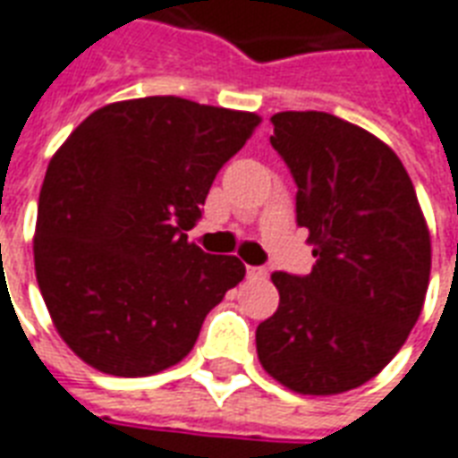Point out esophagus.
I'll return each mask as SVG.
<instances>
[{
	"instance_id": "1",
	"label": "esophagus",
	"mask_w": 458,
	"mask_h": 458,
	"mask_svg": "<svg viewBox=\"0 0 458 458\" xmlns=\"http://www.w3.org/2000/svg\"><path fill=\"white\" fill-rule=\"evenodd\" d=\"M267 267H247V276L250 279H267Z\"/></svg>"
}]
</instances>
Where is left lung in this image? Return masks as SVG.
<instances>
[{"label": "left lung", "instance_id": "left-lung-1", "mask_svg": "<svg viewBox=\"0 0 458 458\" xmlns=\"http://www.w3.org/2000/svg\"><path fill=\"white\" fill-rule=\"evenodd\" d=\"M272 125L315 267L272 274L279 308L257 327V357L289 391L337 395L381 374L418 323L428 220L403 162L374 133L325 111H281Z\"/></svg>", "mask_w": 458, "mask_h": 458}]
</instances>
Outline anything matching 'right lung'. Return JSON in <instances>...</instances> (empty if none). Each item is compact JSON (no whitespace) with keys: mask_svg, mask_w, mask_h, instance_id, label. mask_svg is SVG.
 <instances>
[{"mask_svg":"<svg viewBox=\"0 0 458 458\" xmlns=\"http://www.w3.org/2000/svg\"><path fill=\"white\" fill-rule=\"evenodd\" d=\"M262 118L182 97L97 108L57 148L38 199L36 279L57 335L104 374L152 376L191 352L233 255L186 240L218 169Z\"/></svg>","mask_w":458,"mask_h":458,"instance_id":"right-lung-1","label":"right lung"}]
</instances>
